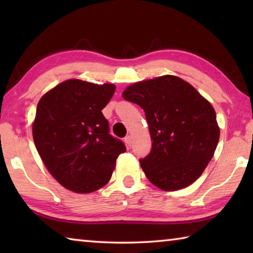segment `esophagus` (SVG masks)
Masks as SVG:
<instances>
[{"label": "esophagus", "instance_id": "obj_1", "mask_svg": "<svg viewBox=\"0 0 253 253\" xmlns=\"http://www.w3.org/2000/svg\"><path fill=\"white\" fill-rule=\"evenodd\" d=\"M125 143H126L128 148L131 147L132 142H131V137H130V136H126V137H125Z\"/></svg>", "mask_w": 253, "mask_h": 253}]
</instances>
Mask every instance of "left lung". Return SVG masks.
<instances>
[{
    "instance_id": "1",
    "label": "left lung",
    "mask_w": 253,
    "mask_h": 253,
    "mask_svg": "<svg viewBox=\"0 0 253 253\" xmlns=\"http://www.w3.org/2000/svg\"><path fill=\"white\" fill-rule=\"evenodd\" d=\"M123 97L145 111L153 143L139 162L149 182L163 191L194 183L219 143L212 105L193 85L170 75L130 84Z\"/></svg>"
}]
</instances>
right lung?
Returning a JSON list of instances; mask_svg holds the SVG:
<instances>
[{
	"mask_svg": "<svg viewBox=\"0 0 253 253\" xmlns=\"http://www.w3.org/2000/svg\"><path fill=\"white\" fill-rule=\"evenodd\" d=\"M111 84L70 79L41 98L32 126L34 145L50 174L76 193L106 185L119 154L121 139L109 132L102 115L115 92Z\"/></svg>",
	"mask_w": 253,
	"mask_h": 253,
	"instance_id": "1",
	"label": "right lung"
}]
</instances>
